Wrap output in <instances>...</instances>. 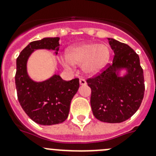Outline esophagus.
Wrapping results in <instances>:
<instances>
[{
    "label": "esophagus",
    "instance_id": "34e87169",
    "mask_svg": "<svg viewBox=\"0 0 156 156\" xmlns=\"http://www.w3.org/2000/svg\"><path fill=\"white\" fill-rule=\"evenodd\" d=\"M80 84L81 86H85V85H87L86 80L84 79H80Z\"/></svg>",
    "mask_w": 156,
    "mask_h": 156
}]
</instances>
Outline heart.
Returning a JSON list of instances; mask_svg holds the SVG:
<instances>
[{
	"instance_id": "1",
	"label": "heart",
	"mask_w": 156,
	"mask_h": 156,
	"mask_svg": "<svg viewBox=\"0 0 156 156\" xmlns=\"http://www.w3.org/2000/svg\"><path fill=\"white\" fill-rule=\"evenodd\" d=\"M110 57L111 52L108 45L94 42L81 43L67 49L62 64L66 69H71L73 65L82 66L84 73L94 76L105 68Z\"/></svg>"
}]
</instances>
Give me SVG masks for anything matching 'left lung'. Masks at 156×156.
Here are the masks:
<instances>
[{
    "mask_svg": "<svg viewBox=\"0 0 156 156\" xmlns=\"http://www.w3.org/2000/svg\"><path fill=\"white\" fill-rule=\"evenodd\" d=\"M108 40L114 51L112 64L87 83L91 89L90 105L95 118L117 123L130 118L140 107L144 93V73L138 55L130 47Z\"/></svg>",
    "mask_w": 156,
    "mask_h": 156,
    "instance_id": "obj_1",
    "label": "left lung"
}]
</instances>
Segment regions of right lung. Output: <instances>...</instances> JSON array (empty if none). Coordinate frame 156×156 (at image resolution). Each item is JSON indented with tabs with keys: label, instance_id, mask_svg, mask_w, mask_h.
Segmentation results:
<instances>
[{
	"label": "right lung",
	"instance_id": "1",
	"mask_svg": "<svg viewBox=\"0 0 156 156\" xmlns=\"http://www.w3.org/2000/svg\"><path fill=\"white\" fill-rule=\"evenodd\" d=\"M59 37H45L30 43L16 59V87L22 108L33 121L50 126L64 122L69 115L71 101L78 91L79 79L63 80L57 74L44 81L31 79L27 72V62L34 51L59 49Z\"/></svg>",
	"mask_w": 156,
	"mask_h": 156
}]
</instances>
